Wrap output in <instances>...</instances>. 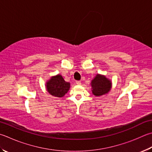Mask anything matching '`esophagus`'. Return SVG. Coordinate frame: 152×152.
Here are the masks:
<instances>
[{"label": "esophagus", "mask_w": 152, "mask_h": 152, "mask_svg": "<svg viewBox=\"0 0 152 152\" xmlns=\"http://www.w3.org/2000/svg\"><path fill=\"white\" fill-rule=\"evenodd\" d=\"M76 84L77 85H81V81H76Z\"/></svg>", "instance_id": "34e87169"}]
</instances>
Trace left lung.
<instances>
[{
	"instance_id": "left-lung-1",
	"label": "left lung",
	"mask_w": 152,
	"mask_h": 152,
	"mask_svg": "<svg viewBox=\"0 0 152 152\" xmlns=\"http://www.w3.org/2000/svg\"><path fill=\"white\" fill-rule=\"evenodd\" d=\"M92 92L95 96H101L109 92L111 88V82L107 77L96 75L91 82Z\"/></svg>"
}]
</instances>
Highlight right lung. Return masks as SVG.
<instances>
[{"label":"right lung","instance_id":"1","mask_svg":"<svg viewBox=\"0 0 152 152\" xmlns=\"http://www.w3.org/2000/svg\"><path fill=\"white\" fill-rule=\"evenodd\" d=\"M47 91L51 95L56 97H62L69 89L70 83L65 81L61 75L52 77L46 83Z\"/></svg>","mask_w":152,"mask_h":152}]
</instances>
